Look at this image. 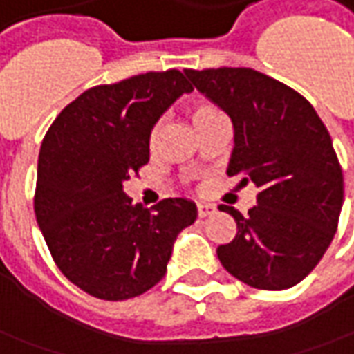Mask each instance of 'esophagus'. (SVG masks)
<instances>
[{"label": "esophagus", "instance_id": "obj_1", "mask_svg": "<svg viewBox=\"0 0 354 354\" xmlns=\"http://www.w3.org/2000/svg\"><path fill=\"white\" fill-rule=\"evenodd\" d=\"M218 208L214 204H208V202H198V218H208L212 214H216Z\"/></svg>", "mask_w": 354, "mask_h": 354}]
</instances>
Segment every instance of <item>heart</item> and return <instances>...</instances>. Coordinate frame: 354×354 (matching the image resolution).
Wrapping results in <instances>:
<instances>
[{"label":"heart","mask_w":354,"mask_h":354,"mask_svg":"<svg viewBox=\"0 0 354 354\" xmlns=\"http://www.w3.org/2000/svg\"><path fill=\"white\" fill-rule=\"evenodd\" d=\"M216 111H218V109H216V107H212V106L196 107V109H194V113H192V123H196V121H201V119L212 115V113H216ZM160 133H162V125L158 123V125L152 129V135H150V142H152V145L156 142V138L160 136Z\"/></svg>","instance_id":"heart-1"}]
</instances>
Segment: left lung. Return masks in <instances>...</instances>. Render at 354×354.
Segmentation results:
<instances>
[{
	"instance_id": "1",
	"label": "left lung",
	"mask_w": 354,
	"mask_h": 354,
	"mask_svg": "<svg viewBox=\"0 0 354 354\" xmlns=\"http://www.w3.org/2000/svg\"><path fill=\"white\" fill-rule=\"evenodd\" d=\"M196 90L233 123L227 175L252 183L256 206L237 221L235 239L218 247L239 281L281 291L303 281L337 231L343 171L316 109L283 82L247 67L187 69Z\"/></svg>"
}]
</instances>
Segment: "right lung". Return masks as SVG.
Instances as JSON below:
<instances>
[{
	"label": "right lung",
	"instance_id": "1",
	"mask_svg": "<svg viewBox=\"0 0 354 354\" xmlns=\"http://www.w3.org/2000/svg\"><path fill=\"white\" fill-rule=\"evenodd\" d=\"M192 92L181 71L146 73L82 92L61 111L38 156L34 212L61 274L84 293L125 301L165 275L173 245L196 219L189 198L153 209L123 183L150 160L160 117Z\"/></svg>",
	"mask_w": 354,
	"mask_h": 354
}]
</instances>
